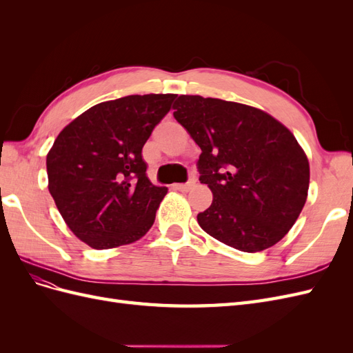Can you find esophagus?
<instances>
[{"label": "esophagus", "instance_id": "1", "mask_svg": "<svg viewBox=\"0 0 353 353\" xmlns=\"http://www.w3.org/2000/svg\"><path fill=\"white\" fill-rule=\"evenodd\" d=\"M194 185H196V178H190L188 183H185V184H175L174 187L176 190H179V191H188V190L193 188Z\"/></svg>", "mask_w": 353, "mask_h": 353}]
</instances>
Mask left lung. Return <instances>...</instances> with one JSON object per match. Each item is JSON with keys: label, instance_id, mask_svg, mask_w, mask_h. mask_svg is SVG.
Instances as JSON below:
<instances>
[{"label": "left lung", "instance_id": "left-lung-1", "mask_svg": "<svg viewBox=\"0 0 353 353\" xmlns=\"http://www.w3.org/2000/svg\"><path fill=\"white\" fill-rule=\"evenodd\" d=\"M175 119L201 148L200 183L212 205L197 215L209 236L254 253L294 225L309 188V162L294 135L263 110L200 95H179Z\"/></svg>", "mask_w": 353, "mask_h": 353}]
</instances>
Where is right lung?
I'll return each mask as SVG.
<instances>
[{"label": "right lung", "instance_id": "1", "mask_svg": "<svg viewBox=\"0 0 353 353\" xmlns=\"http://www.w3.org/2000/svg\"><path fill=\"white\" fill-rule=\"evenodd\" d=\"M175 94L128 95L92 105L47 154L48 190L72 232L103 250L140 240L168 193L147 176L143 147Z\"/></svg>", "mask_w": 353, "mask_h": 353}]
</instances>
